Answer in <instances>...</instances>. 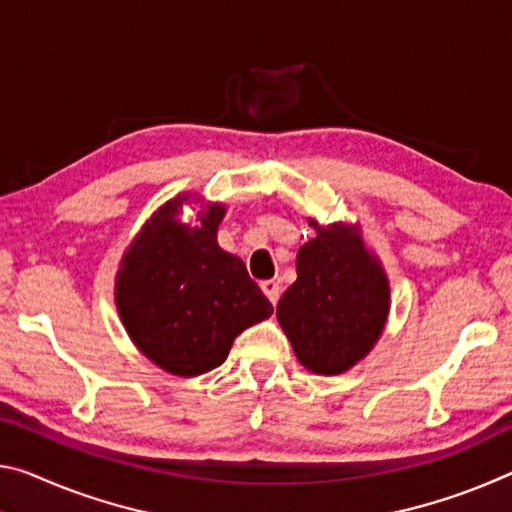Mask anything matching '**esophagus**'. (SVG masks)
I'll list each match as a JSON object with an SVG mask.
<instances>
[{
    "mask_svg": "<svg viewBox=\"0 0 512 512\" xmlns=\"http://www.w3.org/2000/svg\"><path fill=\"white\" fill-rule=\"evenodd\" d=\"M262 291L266 294V298H269L271 303L275 305V303H278V298H280V282L264 280V282H262Z\"/></svg>",
    "mask_w": 512,
    "mask_h": 512,
    "instance_id": "esophagus-1",
    "label": "esophagus"
}]
</instances>
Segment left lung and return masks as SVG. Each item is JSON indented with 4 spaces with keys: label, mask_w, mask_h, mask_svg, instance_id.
I'll return each instance as SVG.
<instances>
[{
    "label": "left lung",
    "mask_w": 512,
    "mask_h": 512,
    "mask_svg": "<svg viewBox=\"0 0 512 512\" xmlns=\"http://www.w3.org/2000/svg\"><path fill=\"white\" fill-rule=\"evenodd\" d=\"M316 237L296 255L298 278L278 303V321L298 362L321 376L358 364L383 335L389 280L358 225L310 221Z\"/></svg>",
    "instance_id": "left-lung-1"
}]
</instances>
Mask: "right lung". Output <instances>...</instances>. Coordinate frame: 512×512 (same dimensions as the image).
Instances as JSON below:
<instances>
[{
  "mask_svg": "<svg viewBox=\"0 0 512 512\" xmlns=\"http://www.w3.org/2000/svg\"><path fill=\"white\" fill-rule=\"evenodd\" d=\"M189 193L152 214L120 259L116 305L127 335L159 369L191 378L225 362L243 330L269 319L273 305L246 264L218 246L223 205H207L198 225L180 221Z\"/></svg>",
  "mask_w": 512,
  "mask_h": 512,
  "instance_id": "1",
  "label": "right lung"
}]
</instances>
